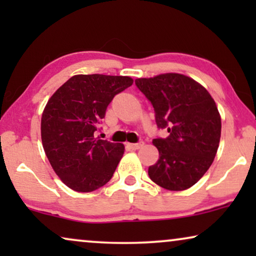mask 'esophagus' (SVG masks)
<instances>
[{
  "label": "esophagus",
  "instance_id": "esophagus-1",
  "mask_svg": "<svg viewBox=\"0 0 256 256\" xmlns=\"http://www.w3.org/2000/svg\"><path fill=\"white\" fill-rule=\"evenodd\" d=\"M144 146V142H138V143H127V146L132 150H138Z\"/></svg>",
  "mask_w": 256,
  "mask_h": 256
}]
</instances>
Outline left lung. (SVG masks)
Returning a JSON list of instances; mask_svg holds the SVG:
<instances>
[{
  "label": "left lung",
  "instance_id": "8db88e82",
  "mask_svg": "<svg viewBox=\"0 0 256 256\" xmlns=\"http://www.w3.org/2000/svg\"><path fill=\"white\" fill-rule=\"evenodd\" d=\"M135 84L152 102L157 127L169 132L152 140L160 157L149 166L150 180L166 190H186L204 176L218 150L222 118L214 100L204 86L180 73L138 78Z\"/></svg>",
  "mask_w": 256,
  "mask_h": 256
}]
</instances>
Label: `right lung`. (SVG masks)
<instances>
[{"label":"right lung","instance_id":"right-lung-1","mask_svg":"<svg viewBox=\"0 0 256 256\" xmlns=\"http://www.w3.org/2000/svg\"><path fill=\"white\" fill-rule=\"evenodd\" d=\"M132 82L130 76L76 74L48 99L42 114V143L66 186L90 192L113 177L124 146L99 140L94 132L113 98Z\"/></svg>","mask_w":256,"mask_h":256}]
</instances>
